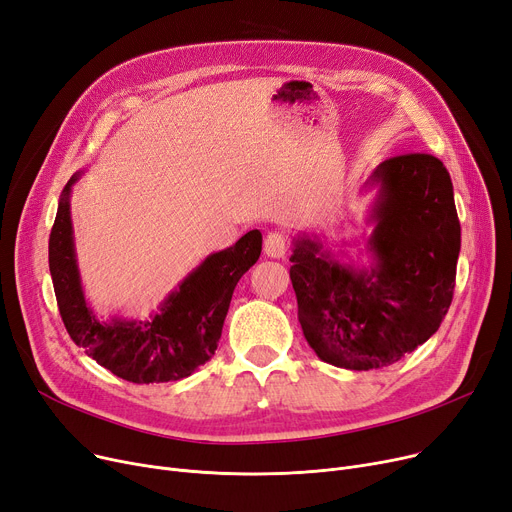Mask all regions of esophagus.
Listing matches in <instances>:
<instances>
[{
	"instance_id": "esophagus-1",
	"label": "esophagus",
	"mask_w": 512,
	"mask_h": 512,
	"mask_svg": "<svg viewBox=\"0 0 512 512\" xmlns=\"http://www.w3.org/2000/svg\"><path fill=\"white\" fill-rule=\"evenodd\" d=\"M263 253L272 259H280L286 253V238L282 232H270L263 242Z\"/></svg>"
}]
</instances>
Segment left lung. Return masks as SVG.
I'll use <instances>...</instances> for the list:
<instances>
[{
    "label": "left lung",
    "instance_id": "8db88e82",
    "mask_svg": "<svg viewBox=\"0 0 512 512\" xmlns=\"http://www.w3.org/2000/svg\"><path fill=\"white\" fill-rule=\"evenodd\" d=\"M371 191L357 258L345 251L357 242L330 247L309 236L294 238L290 255L307 342L321 361L355 371L390 365L438 332L461 253L452 180L438 157L382 161L361 188Z\"/></svg>",
    "mask_w": 512,
    "mask_h": 512
}]
</instances>
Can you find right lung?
Segmentation results:
<instances>
[{
    "mask_svg": "<svg viewBox=\"0 0 512 512\" xmlns=\"http://www.w3.org/2000/svg\"><path fill=\"white\" fill-rule=\"evenodd\" d=\"M80 176L83 170L64 186L49 234V272L70 338L126 382L161 384L188 378L218 348L232 292L261 255V232L251 230L232 247L207 255L147 319H103L85 299L74 247L70 195Z\"/></svg>",
    "mask_w": 512,
    "mask_h": 512,
    "instance_id": "obj_1",
    "label": "right lung"
}]
</instances>
